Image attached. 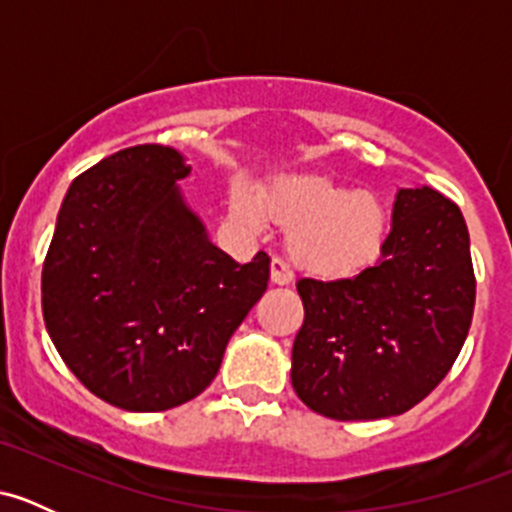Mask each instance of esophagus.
<instances>
[{
  "mask_svg": "<svg viewBox=\"0 0 512 512\" xmlns=\"http://www.w3.org/2000/svg\"><path fill=\"white\" fill-rule=\"evenodd\" d=\"M270 280H272V285H280V287H285L294 280L289 265L285 260H280V257H275V260L270 262Z\"/></svg>",
  "mask_w": 512,
  "mask_h": 512,
  "instance_id": "34e87169",
  "label": "esophagus"
}]
</instances>
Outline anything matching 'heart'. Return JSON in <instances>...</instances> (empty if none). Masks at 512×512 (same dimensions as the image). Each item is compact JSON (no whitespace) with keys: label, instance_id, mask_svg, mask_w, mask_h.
I'll return each instance as SVG.
<instances>
[{"label":"heart","instance_id":"b5f03b06","mask_svg":"<svg viewBox=\"0 0 512 512\" xmlns=\"http://www.w3.org/2000/svg\"><path fill=\"white\" fill-rule=\"evenodd\" d=\"M230 220L260 235L267 218L287 230V252L317 277H349L381 255L389 235V208L371 190H354L327 175H282L252 193L230 190Z\"/></svg>","mask_w":512,"mask_h":512}]
</instances>
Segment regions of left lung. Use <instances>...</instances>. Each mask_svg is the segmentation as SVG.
<instances>
[{"mask_svg": "<svg viewBox=\"0 0 512 512\" xmlns=\"http://www.w3.org/2000/svg\"><path fill=\"white\" fill-rule=\"evenodd\" d=\"M304 324L292 386L337 421L399 416L451 371L471 327L476 277L456 203L428 185L399 188L376 265L349 280H299Z\"/></svg>", "mask_w": 512, "mask_h": 512, "instance_id": "1", "label": "left lung"}]
</instances>
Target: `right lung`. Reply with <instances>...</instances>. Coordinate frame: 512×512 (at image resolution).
<instances>
[{
	"label": "right lung",
	"mask_w": 512,
	"mask_h": 512,
	"mask_svg": "<svg viewBox=\"0 0 512 512\" xmlns=\"http://www.w3.org/2000/svg\"><path fill=\"white\" fill-rule=\"evenodd\" d=\"M175 148L133 146L69 185L41 270L56 352L98 399L168 411L195 399L270 280V257L240 265L213 245L178 180Z\"/></svg>",
	"instance_id": "right-lung-1"
}]
</instances>
